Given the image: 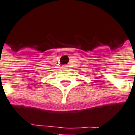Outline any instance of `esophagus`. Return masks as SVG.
Listing matches in <instances>:
<instances>
[{
	"mask_svg": "<svg viewBox=\"0 0 135 135\" xmlns=\"http://www.w3.org/2000/svg\"><path fill=\"white\" fill-rule=\"evenodd\" d=\"M62 69H68V66H66V65L65 66H62Z\"/></svg>",
	"mask_w": 135,
	"mask_h": 135,
	"instance_id": "34e87169",
	"label": "esophagus"
}]
</instances>
